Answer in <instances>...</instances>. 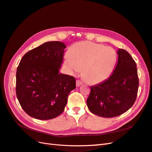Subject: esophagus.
Instances as JSON below:
<instances>
[{
    "label": "esophagus",
    "instance_id": "obj_1",
    "mask_svg": "<svg viewBox=\"0 0 152 152\" xmlns=\"http://www.w3.org/2000/svg\"><path fill=\"white\" fill-rule=\"evenodd\" d=\"M82 84H83V82H82V81H81L80 80H77L76 81V86H80Z\"/></svg>",
    "mask_w": 152,
    "mask_h": 152
}]
</instances>
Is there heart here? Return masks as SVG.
I'll return each instance as SVG.
<instances>
[{
    "instance_id": "b5f03b06",
    "label": "heart",
    "mask_w": 152,
    "mask_h": 152,
    "mask_svg": "<svg viewBox=\"0 0 152 152\" xmlns=\"http://www.w3.org/2000/svg\"><path fill=\"white\" fill-rule=\"evenodd\" d=\"M117 62V53L111 47L89 41L77 42L65 56L67 70L75 74L83 69V76L91 84L105 81L113 72Z\"/></svg>"
}]
</instances>
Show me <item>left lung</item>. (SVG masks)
Masks as SVG:
<instances>
[{"label":"left lung","instance_id":"8db88e82","mask_svg":"<svg viewBox=\"0 0 152 152\" xmlns=\"http://www.w3.org/2000/svg\"><path fill=\"white\" fill-rule=\"evenodd\" d=\"M118 62L109 78L91 86L86 104L93 114L115 117L131 108L137 97L139 79L137 66L127 51L118 49Z\"/></svg>","mask_w":152,"mask_h":152}]
</instances>
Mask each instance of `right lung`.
Returning <instances> with one entry per match:
<instances>
[{
    "mask_svg": "<svg viewBox=\"0 0 152 152\" xmlns=\"http://www.w3.org/2000/svg\"><path fill=\"white\" fill-rule=\"evenodd\" d=\"M66 48L62 42H46L20 60L16 75V96L32 118L46 120L59 116L69 93L76 88L75 77L59 73Z\"/></svg>",
    "mask_w": 152,
    "mask_h": 152,
    "instance_id": "right-lung-1",
    "label": "right lung"
}]
</instances>
